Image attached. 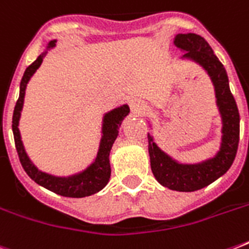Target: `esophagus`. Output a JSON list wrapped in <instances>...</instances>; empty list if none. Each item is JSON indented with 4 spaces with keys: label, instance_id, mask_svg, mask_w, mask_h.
Listing matches in <instances>:
<instances>
[{
    "label": "esophagus",
    "instance_id": "1",
    "mask_svg": "<svg viewBox=\"0 0 249 249\" xmlns=\"http://www.w3.org/2000/svg\"><path fill=\"white\" fill-rule=\"evenodd\" d=\"M129 103H130V108H132V111L134 113L142 115V113H144L147 111V106L144 105L141 99H132Z\"/></svg>",
    "mask_w": 249,
    "mask_h": 249
}]
</instances>
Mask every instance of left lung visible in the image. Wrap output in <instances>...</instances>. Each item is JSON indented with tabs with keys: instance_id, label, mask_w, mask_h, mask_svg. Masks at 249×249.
<instances>
[{
	"instance_id": "1",
	"label": "left lung",
	"mask_w": 249,
	"mask_h": 249,
	"mask_svg": "<svg viewBox=\"0 0 249 249\" xmlns=\"http://www.w3.org/2000/svg\"><path fill=\"white\" fill-rule=\"evenodd\" d=\"M174 45L186 52L182 58L196 62L207 71L214 85L217 107L222 117L220 151L199 164L178 163L156 146L151 134L147 136L151 170L158 182L170 190L191 193L211 185L230 169L239 143V111L229 88L228 73L208 42L195 33H178Z\"/></svg>"
}]
</instances>
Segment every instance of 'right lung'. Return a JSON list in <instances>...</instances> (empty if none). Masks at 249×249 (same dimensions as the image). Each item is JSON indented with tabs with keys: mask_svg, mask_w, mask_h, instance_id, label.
Wrapping results in <instances>:
<instances>
[{
	"mask_svg": "<svg viewBox=\"0 0 249 249\" xmlns=\"http://www.w3.org/2000/svg\"><path fill=\"white\" fill-rule=\"evenodd\" d=\"M56 41H50L46 46V52H44L31 66L27 67L24 75L20 81V93L18 98L17 105L14 108L13 113V133L14 141H15V147H17L18 156L20 160L21 166L24 168L25 173L32 178L33 181L38 185L44 186L45 189L50 190L53 193L62 195V196L68 197H84L93 195V194L101 191L107 182L109 181L111 176V165H109V151L112 148V144L119 134V126L121 125V121L129 113V107L126 105L117 107V108L109 111L106 113L103 117V126H102L101 144H99V151L97 154L95 161L90 166H88L84 172L77 174H73L71 177H55L52 174L44 173L33 165V163L29 160V158L25 154V150L23 147L20 140V133L18 129L19 125V119H20V112L23 108V102H24L25 88L28 84L29 79L32 77L33 73L37 71L42 63L44 56L46 55L49 49L55 46Z\"/></svg>",
	"mask_w": 249,
	"mask_h": 249,
	"instance_id": "obj_1",
	"label": "right lung"
}]
</instances>
